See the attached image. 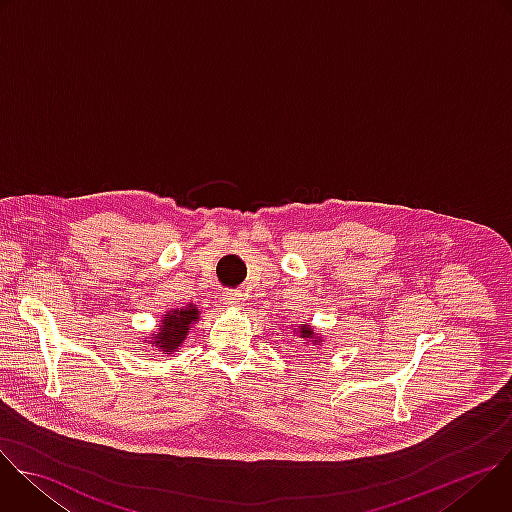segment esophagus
Wrapping results in <instances>:
<instances>
[{
	"mask_svg": "<svg viewBox=\"0 0 512 512\" xmlns=\"http://www.w3.org/2000/svg\"><path fill=\"white\" fill-rule=\"evenodd\" d=\"M243 302H245V296L241 294V291H227L225 294V304L231 308H241Z\"/></svg>",
	"mask_w": 512,
	"mask_h": 512,
	"instance_id": "obj_1",
	"label": "esophagus"
}]
</instances>
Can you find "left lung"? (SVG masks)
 I'll list each match as a JSON object with an SVG mask.
<instances>
[{
  "label": "left lung",
  "instance_id": "obj_1",
  "mask_svg": "<svg viewBox=\"0 0 512 512\" xmlns=\"http://www.w3.org/2000/svg\"><path fill=\"white\" fill-rule=\"evenodd\" d=\"M300 336L302 338H306V340H310L312 344H318V342H322V338L314 332V328L312 326H308V324H302L300 326Z\"/></svg>",
  "mask_w": 512,
  "mask_h": 512
}]
</instances>
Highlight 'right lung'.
<instances>
[{"mask_svg":"<svg viewBox=\"0 0 512 512\" xmlns=\"http://www.w3.org/2000/svg\"><path fill=\"white\" fill-rule=\"evenodd\" d=\"M198 316L200 312L192 304H188L186 308L168 310L160 320L158 332L152 334V340L148 342L156 346V350H160L162 354H174L180 348V344L186 340L192 324L198 322Z\"/></svg>","mask_w":512,"mask_h":512,"instance_id":"add662e5","label":"right lung"}]
</instances>
